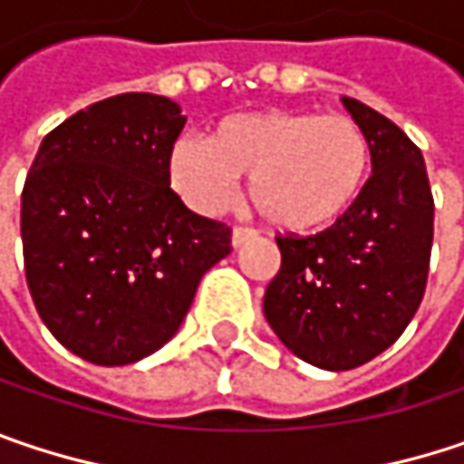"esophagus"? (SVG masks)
Returning <instances> with one entry per match:
<instances>
[{"mask_svg": "<svg viewBox=\"0 0 464 464\" xmlns=\"http://www.w3.org/2000/svg\"><path fill=\"white\" fill-rule=\"evenodd\" d=\"M255 236H257V231H255V228H244V226H236V228H233V233H231V244L236 246V249H238L241 244H246V241H249V238H255Z\"/></svg>", "mask_w": 464, "mask_h": 464, "instance_id": "obj_1", "label": "esophagus"}]
</instances>
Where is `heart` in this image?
Instances as JSON below:
<instances>
[{
	"mask_svg": "<svg viewBox=\"0 0 464 464\" xmlns=\"http://www.w3.org/2000/svg\"><path fill=\"white\" fill-rule=\"evenodd\" d=\"M372 169V143L351 116L255 111L223 119L209 140L178 138L167 175L190 207L218 212L249 178L252 207L276 228L314 231L358 201Z\"/></svg>",
	"mask_w": 464,
	"mask_h": 464,
	"instance_id": "1",
	"label": "heart"
}]
</instances>
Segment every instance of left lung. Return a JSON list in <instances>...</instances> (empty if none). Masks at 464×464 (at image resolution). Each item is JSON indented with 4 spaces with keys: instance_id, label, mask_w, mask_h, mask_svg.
Listing matches in <instances>:
<instances>
[{
    "instance_id": "1",
    "label": "left lung",
    "mask_w": 464,
    "mask_h": 464,
    "mask_svg": "<svg viewBox=\"0 0 464 464\" xmlns=\"http://www.w3.org/2000/svg\"><path fill=\"white\" fill-rule=\"evenodd\" d=\"M372 143V178L326 231L276 236L281 268L263 311L278 340L318 369L380 356L414 318L430 268L433 193L420 148L391 119L343 98Z\"/></svg>"
}]
</instances>
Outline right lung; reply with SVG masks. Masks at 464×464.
<instances>
[{"instance_id": "right-lung-1", "label": "right lung", "mask_w": 464, "mask_h": 464, "mask_svg": "<svg viewBox=\"0 0 464 464\" xmlns=\"http://www.w3.org/2000/svg\"><path fill=\"white\" fill-rule=\"evenodd\" d=\"M183 124L175 101L124 92L68 116L28 169V292L53 337L90 363H135L169 343L201 276L231 252V228L169 188Z\"/></svg>"}]
</instances>
